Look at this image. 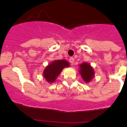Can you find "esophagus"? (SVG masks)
Returning <instances> with one entry per match:
<instances>
[{"label": "esophagus", "mask_w": 127, "mask_h": 127, "mask_svg": "<svg viewBox=\"0 0 127 127\" xmlns=\"http://www.w3.org/2000/svg\"><path fill=\"white\" fill-rule=\"evenodd\" d=\"M69 62H70L73 65L74 64V58H72V57L70 58V59H69Z\"/></svg>", "instance_id": "34e87169"}]
</instances>
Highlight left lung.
Returning a JSON list of instances; mask_svg holds the SVG:
<instances>
[{
    "label": "left lung",
    "mask_w": 127,
    "mask_h": 127,
    "mask_svg": "<svg viewBox=\"0 0 127 127\" xmlns=\"http://www.w3.org/2000/svg\"><path fill=\"white\" fill-rule=\"evenodd\" d=\"M79 72L86 83H90L95 76L94 68L87 62H83L79 65Z\"/></svg>",
    "instance_id": "left-lung-1"
}]
</instances>
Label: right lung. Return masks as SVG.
I'll use <instances>...</instances> for the list:
<instances>
[{
  "label": "right lung",
  "instance_id": "add662e5",
  "mask_svg": "<svg viewBox=\"0 0 127 127\" xmlns=\"http://www.w3.org/2000/svg\"><path fill=\"white\" fill-rule=\"evenodd\" d=\"M70 67L69 62L65 60H56L51 62L43 71V77L49 83L55 81L58 76L65 67Z\"/></svg>",
  "mask_w": 127,
  "mask_h": 127
}]
</instances>
